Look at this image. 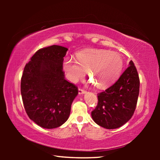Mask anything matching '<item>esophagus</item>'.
<instances>
[{
	"label": "esophagus",
	"instance_id": "esophagus-1",
	"mask_svg": "<svg viewBox=\"0 0 160 160\" xmlns=\"http://www.w3.org/2000/svg\"><path fill=\"white\" fill-rule=\"evenodd\" d=\"M85 92H86V91L82 90V89H80V88L78 89V93H79L80 94H82L85 93Z\"/></svg>",
	"mask_w": 160,
	"mask_h": 160
}]
</instances>
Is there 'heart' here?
Segmentation results:
<instances>
[{
  "label": "heart",
  "instance_id": "obj_1",
  "mask_svg": "<svg viewBox=\"0 0 160 160\" xmlns=\"http://www.w3.org/2000/svg\"><path fill=\"white\" fill-rule=\"evenodd\" d=\"M123 66L121 55L113 51L102 49H87L77 54V61L64 59L63 69L72 82H77L85 77L99 88H104L115 82Z\"/></svg>",
  "mask_w": 160,
  "mask_h": 160
}]
</instances>
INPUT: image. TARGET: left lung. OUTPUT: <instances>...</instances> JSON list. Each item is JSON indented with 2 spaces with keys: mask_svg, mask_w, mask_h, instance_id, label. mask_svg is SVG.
I'll return each mask as SVG.
<instances>
[{
  "mask_svg": "<svg viewBox=\"0 0 160 160\" xmlns=\"http://www.w3.org/2000/svg\"><path fill=\"white\" fill-rule=\"evenodd\" d=\"M139 90V75L131 61L118 80L97 95L98 103L92 112L94 122L107 129L117 128L128 122L135 110Z\"/></svg>",
  "mask_w": 160,
  "mask_h": 160,
  "instance_id": "8db88e82",
  "label": "left lung"
}]
</instances>
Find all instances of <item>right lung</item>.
Masks as SVG:
<instances>
[{
	"instance_id": "obj_1",
	"label": "right lung",
	"mask_w": 160,
	"mask_h": 160,
	"mask_svg": "<svg viewBox=\"0 0 160 160\" xmlns=\"http://www.w3.org/2000/svg\"><path fill=\"white\" fill-rule=\"evenodd\" d=\"M67 51L58 45L40 48L24 68L20 86L24 107L29 118L42 128L63 125L78 94L77 87L65 79Z\"/></svg>"
}]
</instances>
